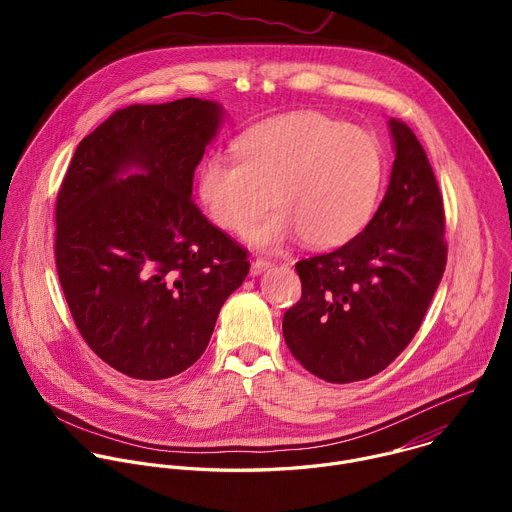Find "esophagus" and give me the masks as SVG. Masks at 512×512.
Wrapping results in <instances>:
<instances>
[{
  "mask_svg": "<svg viewBox=\"0 0 512 512\" xmlns=\"http://www.w3.org/2000/svg\"><path fill=\"white\" fill-rule=\"evenodd\" d=\"M271 267V261H267V259H255L253 263H251V275H259V273H263L265 269H269Z\"/></svg>",
  "mask_w": 512,
  "mask_h": 512,
  "instance_id": "esophagus-1",
  "label": "esophagus"
}]
</instances>
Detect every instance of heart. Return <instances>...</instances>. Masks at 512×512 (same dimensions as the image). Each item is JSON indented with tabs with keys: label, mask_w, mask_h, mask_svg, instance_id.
Here are the masks:
<instances>
[{
	"label": "heart",
	"mask_w": 512,
	"mask_h": 512,
	"mask_svg": "<svg viewBox=\"0 0 512 512\" xmlns=\"http://www.w3.org/2000/svg\"><path fill=\"white\" fill-rule=\"evenodd\" d=\"M237 160L208 156L198 170V194L212 221L229 233H249L257 247L289 237L316 249L338 247L373 218L385 160L379 141L360 127L316 113L273 117L243 133Z\"/></svg>",
	"instance_id": "heart-1"
}]
</instances>
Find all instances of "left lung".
<instances>
[{
  "label": "left lung",
  "instance_id": "1",
  "mask_svg": "<svg viewBox=\"0 0 512 512\" xmlns=\"http://www.w3.org/2000/svg\"><path fill=\"white\" fill-rule=\"evenodd\" d=\"M395 162L371 223L346 245L296 263L302 298L283 338L328 383L369 379L407 348L442 281L448 245L442 192L419 139L389 119Z\"/></svg>",
  "mask_w": 512,
  "mask_h": 512
}]
</instances>
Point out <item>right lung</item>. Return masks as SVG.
Listing matches in <instances>:
<instances>
[{"mask_svg": "<svg viewBox=\"0 0 512 512\" xmlns=\"http://www.w3.org/2000/svg\"><path fill=\"white\" fill-rule=\"evenodd\" d=\"M221 121V105L194 97L117 109L79 143L62 180L60 287L91 350L131 379L192 367L249 273L247 249L192 200Z\"/></svg>", "mask_w": 512, "mask_h": 512, "instance_id": "right-lung-1", "label": "right lung"}]
</instances>
